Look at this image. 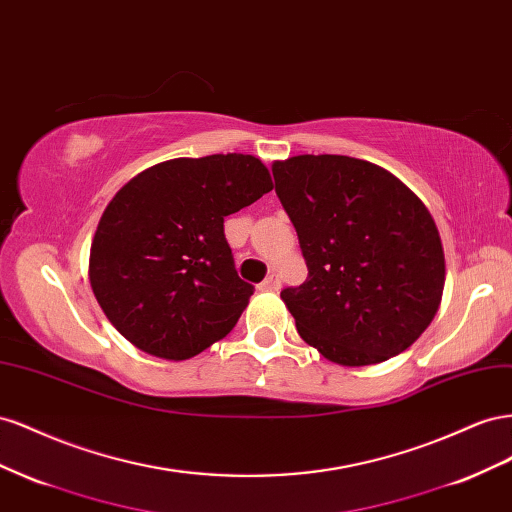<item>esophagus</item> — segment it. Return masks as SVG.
Listing matches in <instances>:
<instances>
[{"mask_svg": "<svg viewBox=\"0 0 512 512\" xmlns=\"http://www.w3.org/2000/svg\"><path fill=\"white\" fill-rule=\"evenodd\" d=\"M261 289H266V291H279L281 289V276L276 274V272H272L268 279L261 283Z\"/></svg>", "mask_w": 512, "mask_h": 512, "instance_id": "34e87169", "label": "esophagus"}]
</instances>
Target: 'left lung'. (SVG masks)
<instances>
[{"mask_svg": "<svg viewBox=\"0 0 512 512\" xmlns=\"http://www.w3.org/2000/svg\"><path fill=\"white\" fill-rule=\"evenodd\" d=\"M274 191L309 276L281 298L300 337L343 367L405 352L437 313L442 240L429 210L386 169L339 154L274 163Z\"/></svg>", "mask_w": 512, "mask_h": 512, "instance_id": "left-lung-1", "label": "left lung"}]
</instances>
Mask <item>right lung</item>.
Masks as SVG:
<instances>
[{
  "mask_svg": "<svg viewBox=\"0 0 512 512\" xmlns=\"http://www.w3.org/2000/svg\"><path fill=\"white\" fill-rule=\"evenodd\" d=\"M270 191L251 154L173 158L120 188L96 229L90 283L122 337L167 360L227 337L255 287L236 272L225 216Z\"/></svg>",
  "mask_w": 512,
  "mask_h": 512,
  "instance_id": "obj_1",
  "label": "right lung"
}]
</instances>
